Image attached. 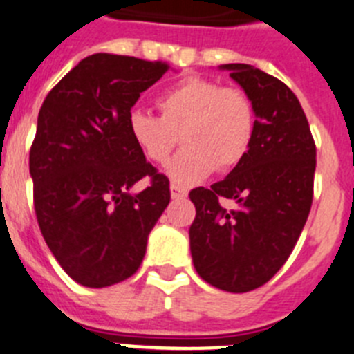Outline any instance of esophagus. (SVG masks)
Here are the masks:
<instances>
[{
	"label": "esophagus",
	"instance_id": "34e87169",
	"mask_svg": "<svg viewBox=\"0 0 354 354\" xmlns=\"http://www.w3.org/2000/svg\"><path fill=\"white\" fill-rule=\"evenodd\" d=\"M187 194H189V192H187L185 187H180L176 185V183L171 185V196H173V199H185Z\"/></svg>",
	"mask_w": 354,
	"mask_h": 354
}]
</instances>
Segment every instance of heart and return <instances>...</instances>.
<instances>
[{
    "instance_id": "obj_1",
    "label": "heart",
    "mask_w": 354,
    "mask_h": 354,
    "mask_svg": "<svg viewBox=\"0 0 354 354\" xmlns=\"http://www.w3.org/2000/svg\"><path fill=\"white\" fill-rule=\"evenodd\" d=\"M158 115L144 110L128 113V135L151 164L165 165L176 146L169 174L192 183L214 173H228L248 156L257 130V110L250 94L217 80L189 76L156 97Z\"/></svg>"
}]
</instances>
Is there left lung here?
<instances>
[{"instance_id":"left-lung-1","label":"left lung","mask_w":354,"mask_h":354,"mask_svg":"<svg viewBox=\"0 0 354 354\" xmlns=\"http://www.w3.org/2000/svg\"><path fill=\"white\" fill-rule=\"evenodd\" d=\"M223 69L254 103L250 153L223 181L190 190L196 217L189 230L198 274L221 290L262 287L290 257L313 201L315 140L296 94L248 64ZM221 198L236 203L224 209Z\"/></svg>"}]
</instances>
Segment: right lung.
<instances>
[{"instance_id": "1", "label": "right lung", "mask_w": 354, "mask_h": 354, "mask_svg": "<svg viewBox=\"0 0 354 354\" xmlns=\"http://www.w3.org/2000/svg\"><path fill=\"white\" fill-rule=\"evenodd\" d=\"M124 55L84 58L46 96L30 147L33 207L46 244L76 283L103 288L137 272L171 201L169 180L128 135V113L169 71ZM140 179L148 187L133 195Z\"/></svg>"}]
</instances>
